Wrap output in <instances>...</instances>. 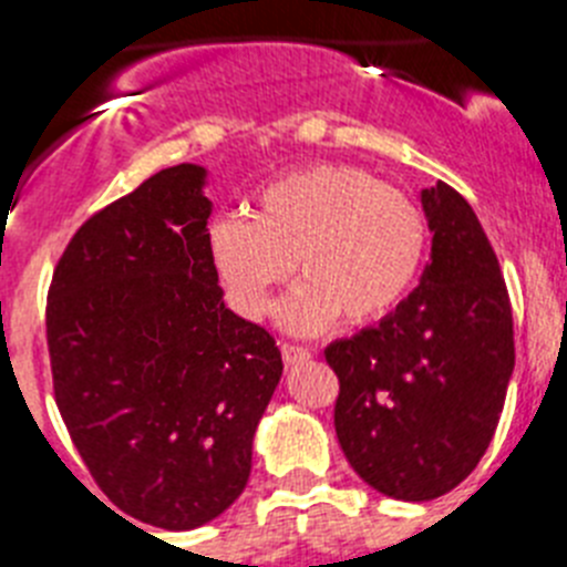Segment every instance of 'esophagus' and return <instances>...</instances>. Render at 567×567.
Segmentation results:
<instances>
[{"mask_svg": "<svg viewBox=\"0 0 567 567\" xmlns=\"http://www.w3.org/2000/svg\"><path fill=\"white\" fill-rule=\"evenodd\" d=\"M280 354H284V363L287 365H298L303 360L312 358L307 346H298V343H280Z\"/></svg>", "mask_w": 567, "mask_h": 567, "instance_id": "1", "label": "esophagus"}]
</instances>
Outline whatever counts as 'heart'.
I'll return each mask as SVG.
<instances>
[{
  "label": "heart",
  "instance_id": "heart-1",
  "mask_svg": "<svg viewBox=\"0 0 567 567\" xmlns=\"http://www.w3.org/2000/svg\"><path fill=\"white\" fill-rule=\"evenodd\" d=\"M229 303L264 318L292 275L303 280L280 309L289 332H320L338 318L374 323L403 303L429 252V221L405 189L354 164H309L255 195L249 218L209 229Z\"/></svg>",
  "mask_w": 567,
  "mask_h": 567
}]
</instances>
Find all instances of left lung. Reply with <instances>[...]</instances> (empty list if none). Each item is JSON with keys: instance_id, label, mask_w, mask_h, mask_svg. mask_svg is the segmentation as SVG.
I'll return each mask as SVG.
<instances>
[{"instance_id": "8db88e82", "label": "left lung", "mask_w": 567, "mask_h": 567, "mask_svg": "<svg viewBox=\"0 0 567 567\" xmlns=\"http://www.w3.org/2000/svg\"><path fill=\"white\" fill-rule=\"evenodd\" d=\"M432 260L378 327L327 346L334 432L385 497L425 503L457 488L497 432L514 372V320L488 235L463 195L423 189Z\"/></svg>"}]
</instances>
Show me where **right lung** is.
Returning a JSON list of instances; mask_svg holds the SVG:
<instances>
[{"instance_id": "1", "label": "right lung", "mask_w": 567, "mask_h": 567, "mask_svg": "<svg viewBox=\"0 0 567 567\" xmlns=\"http://www.w3.org/2000/svg\"><path fill=\"white\" fill-rule=\"evenodd\" d=\"M202 184V167L178 164L90 215L44 309L53 398L90 477L167 530L240 497L284 372L272 334L224 303Z\"/></svg>"}]
</instances>
